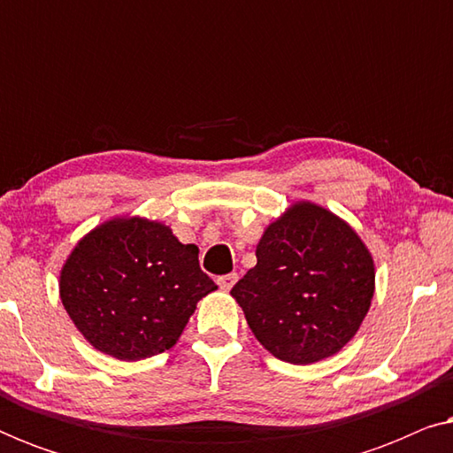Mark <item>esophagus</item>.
I'll return each instance as SVG.
<instances>
[{
  "label": "esophagus",
  "mask_w": 453,
  "mask_h": 453,
  "mask_svg": "<svg viewBox=\"0 0 453 453\" xmlns=\"http://www.w3.org/2000/svg\"><path fill=\"white\" fill-rule=\"evenodd\" d=\"M237 274H234V272H233V274H225V276H220L219 278V287L222 288V290H231L233 288V284L234 282H237Z\"/></svg>",
  "instance_id": "obj_1"
}]
</instances>
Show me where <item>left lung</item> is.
Here are the masks:
<instances>
[{
  "mask_svg": "<svg viewBox=\"0 0 453 453\" xmlns=\"http://www.w3.org/2000/svg\"><path fill=\"white\" fill-rule=\"evenodd\" d=\"M257 264L231 295L265 350L293 365L342 350L375 293V264L355 228L313 202L270 222Z\"/></svg>",
  "mask_w": 453,
  "mask_h": 453,
  "instance_id": "8db88e82",
  "label": "left lung"
}]
</instances>
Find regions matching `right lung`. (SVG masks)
<instances>
[{
	"instance_id": "1",
	"label": "right lung",
	"mask_w": 453,
	"mask_h": 453,
	"mask_svg": "<svg viewBox=\"0 0 453 453\" xmlns=\"http://www.w3.org/2000/svg\"><path fill=\"white\" fill-rule=\"evenodd\" d=\"M196 245L163 222L117 216L84 234L59 274V296L78 332L104 355L140 361L169 350L216 290Z\"/></svg>"
}]
</instances>
